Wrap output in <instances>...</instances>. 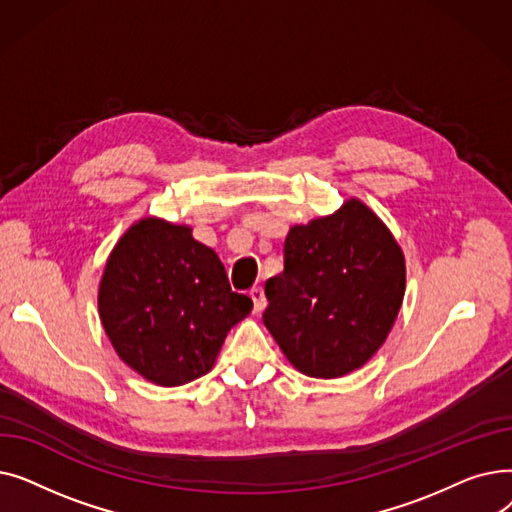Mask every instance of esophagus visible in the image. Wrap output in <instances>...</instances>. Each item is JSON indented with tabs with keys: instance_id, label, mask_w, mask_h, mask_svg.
Wrapping results in <instances>:
<instances>
[{
	"instance_id": "1",
	"label": "esophagus",
	"mask_w": 512,
	"mask_h": 512,
	"mask_svg": "<svg viewBox=\"0 0 512 512\" xmlns=\"http://www.w3.org/2000/svg\"><path fill=\"white\" fill-rule=\"evenodd\" d=\"M249 294H251V299H253V311H255V313H261V311L265 309V303H267V301H265L263 288H261V286H253Z\"/></svg>"
}]
</instances>
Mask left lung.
<instances>
[{
    "label": "left lung",
    "instance_id": "obj_1",
    "mask_svg": "<svg viewBox=\"0 0 512 512\" xmlns=\"http://www.w3.org/2000/svg\"><path fill=\"white\" fill-rule=\"evenodd\" d=\"M263 324L286 359L313 378H338L384 344L405 297V257L361 201L290 228L284 272L265 282Z\"/></svg>",
    "mask_w": 512,
    "mask_h": 512
}]
</instances>
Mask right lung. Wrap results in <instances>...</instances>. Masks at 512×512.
Here are the masks:
<instances>
[{"mask_svg": "<svg viewBox=\"0 0 512 512\" xmlns=\"http://www.w3.org/2000/svg\"><path fill=\"white\" fill-rule=\"evenodd\" d=\"M253 309L224 263L191 228L155 218L116 245L99 286V315L120 359L159 386L205 375L226 334Z\"/></svg>", "mask_w": 512, "mask_h": 512, "instance_id": "add662e5", "label": "right lung"}]
</instances>
